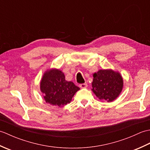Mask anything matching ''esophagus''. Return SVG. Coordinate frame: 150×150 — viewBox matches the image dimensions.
I'll use <instances>...</instances> for the list:
<instances>
[{
    "instance_id": "1",
    "label": "esophagus",
    "mask_w": 150,
    "mask_h": 150,
    "mask_svg": "<svg viewBox=\"0 0 150 150\" xmlns=\"http://www.w3.org/2000/svg\"><path fill=\"white\" fill-rule=\"evenodd\" d=\"M79 87H80L81 88H86L88 87V84H87V83L81 84H79Z\"/></svg>"
}]
</instances>
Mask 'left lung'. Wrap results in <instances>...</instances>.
<instances>
[{
    "mask_svg": "<svg viewBox=\"0 0 150 150\" xmlns=\"http://www.w3.org/2000/svg\"><path fill=\"white\" fill-rule=\"evenodd\" d=\"M123 87L119 73L111 69H100L93 74L92 91L100 100L111 102L119 96Z\"/></svg>",
    "mask_w": 150,
    "mask_h": 150,
    "instance_id": "left-lung-1",
    "label": "left lung"
}]
</instances>
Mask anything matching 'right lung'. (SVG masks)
I'll list each match as a JSON object with an SVG mask.
<instances>
[{
	"label": "right lung",
	"instance_id": "add662e5",
	"mask_svg": "<svg viewBox=\"0 0 150 150\" xmlns=\"http://www.w3.org/2000/svg\"><path fill=\"white\" fill-rule=\"evenodd\" d=\"M79 90L73 82L65 80L64 75L59 69L46 71L40 82V90L44 99L53 106L60 107L69 104Z\"/></svg>",
	"mask_w": 150,
	"mask_h": 150
}]
</instances>
